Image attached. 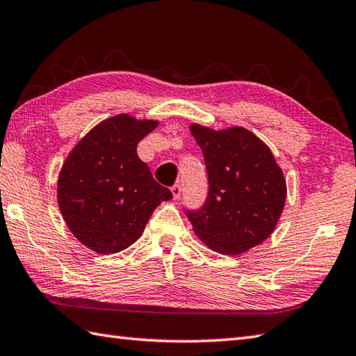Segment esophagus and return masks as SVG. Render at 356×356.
Returning a JSON list of instances; mask_svg holds the SVG:
<instances>
[{"mask_svg": "<svg viewBox=\"0 0 356 356\" xmlns=\"http://www.w3.org/2000/svg\"><path fill=\"white\" fill-rule=\"evenodd\" d=\"M171 193H172V197L174 199H179L180 194H182V185H180V184L172 185L171 186Z\"/></svg>", "mask_w": 356, "mask_h": 356, "instance_id": "34e87169", "label": "esophagus"}]
</instances>
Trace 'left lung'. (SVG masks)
<instances>
[{
	"instance_id": "1",
	"label": "left lung",
	"mask_w": 356,
	"mask_h": 356,
	"mask_svg": "<svg viewBox=\"0 0 356 356\" xmlns=\"http://www.w3.org/2000/svg\"><path fill=\"white\" fill-rule=\"evenodd\" d=\"M204 152L208 196L186 218L214 252L241 254L273 233L284 210L287 185L268 146L253 132L234 127L214 131L191 124Z\"/></svg>"
}]
</instances>
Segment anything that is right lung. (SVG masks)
Returning <instances> with one entry per match:
<instances>
[{
	"mask_svg": "<svg viewBox=\"0 0 356 356\" xmlns=\"http://www.w3.org/2000/svg\"><path fill=\"white\" fill-rule=\"evenodd\" d=\"M157 124L128 114L106 118L75 145L61 166L57 197L63 219L95 253L128 248L140 238L152 211L172 197L137 156L138 142Z\"/></svg>",
	"mask_w": 356,
	"mask_h": 356,
	"instance_id": "right-lung-1",
	"label": "right lung"
}]
</instances>
